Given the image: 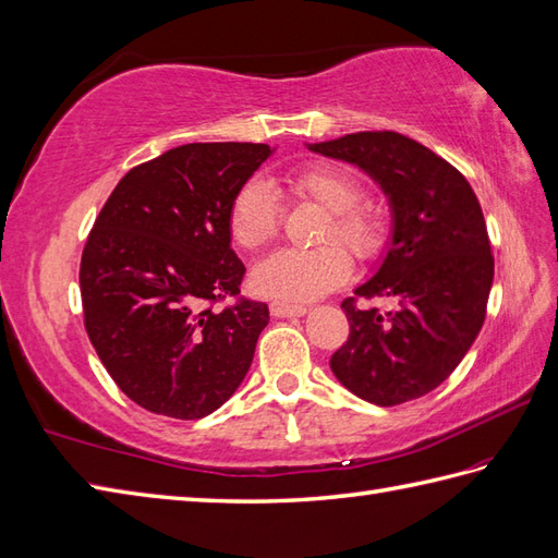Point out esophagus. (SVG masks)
I'll use <instances>...</instances> for the list:
<instances>
[{
	"mask_svg": "<svg viewBox=\"0 0 558 558\" xmlns=\"http://www.w3.org/2000/svg\"><path fill=\"white\" fill-rule=\"evenodd\" d=\"M269 312L275 317H303L307 307L305 305H291V303H281V301H275L269 305Z\"/></svg>",
	"mask_w": 558,
	"mask_h": 558,
	"instance_id": "esophagus-1",
	"label": "esophagus"
}]
</instances>
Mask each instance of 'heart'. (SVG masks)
I'll return each instance as SVG.
<instances>
[{
	"instance_id": "obj_1",
	"label": "heart",
	"mask_w": 558,
	"mask_h": 558,
	"mask_svg": "<svg viewBox=\"0 0 558 558\" xmlns=\"http://www.w3.org/2000/svg\"><path fill=\"white\" fill-rule=\"evenodd\" d=\"M289 186L326 210V220L315 236L322 246L287 248L257 263L251 287L281 303H305L333 291L350 277L352 263L343 246L357 260H372L388 239L384 213L360 203L362 182L336 162H310L289 174ZM227 227L234 243L246 251L263 248L279 232V201L271 189L251 180L232 198Z\"/></svg>"
}]
</instances>
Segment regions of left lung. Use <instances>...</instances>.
I'll return each mask as SVG.
<instances>
[{
	"mask_svg": "<svg viewBox=\"0 0 558 558\" xmlns=\"http://www.w3.org/2000/svg\"><path fill=\"white\" fill-rule=\"evenodd\" d=\"M310 151L364 170L388 196L392 234L376 275L341 303L348 341L331 372L378 407L426 396L464 360L485 322L495 260L485 217L466 177L398 132H355L307 144ZM396 296L380 315L357 296Z\"/></svg>",
	"mask_w": 558,
	"mask_h": 558,
	"instance_id": "obj_1",
	"label": "left lung"
}]
</instances>
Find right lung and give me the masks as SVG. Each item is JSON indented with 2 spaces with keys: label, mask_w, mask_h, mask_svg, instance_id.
Returning <instances> with one entry per match:
<instances>
[{
  "label": "right lung",
  "mask_w": 558,
  "mask_h": 558,
  "mask_svg": "<svg viewBox=\"0 0 558 558\" xmlns=\"http://www.w3.org/2000/svg\"><path fill=\"white\" fill-rule=\"evenodd\" d=\"M271 156L267 144H184L132 168L80 263L85 329L118 388L144 410L203 418L248 374L265 303L239 298L243 263L227 215Z\"/></svg>",
  "instance_id": "1"
}]
</instances>
